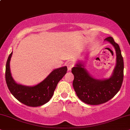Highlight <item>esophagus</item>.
<instances>
[{"mask_svg": "<svg viewBox=\"0 0 130 130\" xmlns=\"http://www.w3.org/2000/svg\"><path fill=\"white\" fill-rule=\"evenodd\" d=\"M67 68H68V70L71 71V70L72 68L73 67V63L72 62H69L67 63Z\"/></svg>", "mask_w": 130, "mask_h": 130, "instance_id": "34e87169", "label": "esophagus"}]
</instances>
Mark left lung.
Wrapping results in <instances>:
<instances>
[{"label":"left lung","mask_w":130,"mask_h":130,"mask_svg":"<svg viewBox=\"0 0 130 130\" xmlns=\"http://www.w3.org/2000/svg\"><path fill=\"white\" fill-rule=\"evenodd\" d=\"M104 41L113 46L116 55V66L109 78H94L85 68V61H77L72 68L75 93L81 101L88 104L98 105L109 101L119 92L122 84L124 66L121 49L112 37L106 38Z\"/></svg>","instance_id":"obj_1"}]
</instances>
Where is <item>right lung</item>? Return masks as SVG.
I'll return each mask as SVG.
<instances>
[{"instance_id": "1", "label": "right lung", "mask_w": 130, "mask_h": 130, "mask_svg": "<svg viewBox=\"0 0 130 130\" xmlns=\"http://www.w3.org/2000/svg\"><path fill=\"white\" fill-rule=\"evenodd\" d=\"M12 52L6 64L5 79L8 88L12 95L23 104L30 107L44 105L53 96L57 83L67 71L66 66L55 69L44 80L34 86H26L17 83L13 78L10 70V60Z\"/></svg>"}]
</instances>
